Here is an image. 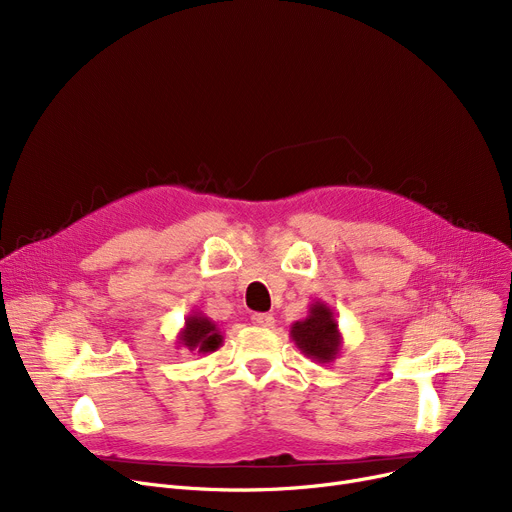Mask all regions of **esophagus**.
<instances>
[{"label":"esophagus","instance_id":"1","mask_svg":"<svg viewBox=\"0 0 512 512\" xmlns=\"http://www.w3.org/2000/svg\"><path fill=\"white\" fill-rule=\"evenodd\" d=\"M251 321L259 328H274V324H276L274 315H270V313H253Z\"/></svg>","mask_w":512,"mask_h":512}]
</instances>
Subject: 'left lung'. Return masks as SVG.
<instances>
[{
  "label": "left lung",
  "instance_id": "left-lung-1",
  "mask_svg": "<svg viewBox=\"0 0 512 512\" xmlns=\"http://www.w3.org/2000/svg\"><path fill=\"white\" fill-rule=\"evenodd\" d=\"M290 338L307 359L324 365L334 363L344 346L334 311L324 301L311 303L307 317L294 321Z\"/></svg>",
  "mask_w": 512,
  "mask_h": 512
}]
</instances>
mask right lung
Segmentation results:
<instances>
[{"instance_id": "add662e5", "label": "right lung", "mask_w": 512, "mask_h": 512, "mask_svg": "<svg viewBox=\"0 0 512 512\" xmlns=\"http://www.w3.org/2000/svg\"><path fill=\"white\" fill-rule=\"evenodd\" d=\"M222 342L224 334L220 332L218 324L197 309L184 317V326L176 336L178 346H184L188 351H195L199 355L215 353L222 346Z\"/></svg>"}]
</instances>
